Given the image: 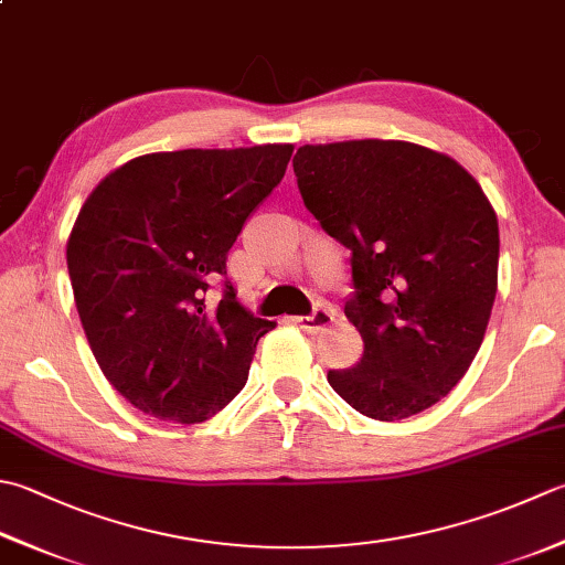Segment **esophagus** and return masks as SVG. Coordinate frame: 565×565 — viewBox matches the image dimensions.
I'll use <instances>...</instances> for the list:
<instances>
[{
  "mask_svg": "<svg viewBox=\"0 0 565 565\" xmlns=\"http://www.w3.org/2000/svg\"><path fill=\"white\" fill-rule=\"evenodd\" d=\"M335 316L338 311L330 303H320L313 308V313L308 316H296L294 323L306 330V333H320V330H326L328 326L335 323Z\"/></svg>",
  "mask_w": 565,
  "mask_h": 565,
  "instance_id": "obj_1",
  "label": "esophagus"
}]
</instances>
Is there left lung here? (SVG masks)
Returning a JSON list of instances; mask_svg holds the SVG:
<instances>
[{
  "mask_svg": "<svg viewBox=\"0 0 565 565\" xmlns=\"http://www.w3.org/2000/svg\"><path fill=\"white\" fill-rule=\"evenodd\" d=\"M294 173L320 227L352 252L345 316L364 352L330 370V386L377 422L426 412L488 330L500 264L488 195L446 153L394 139L306 143Z\"/></svg>",
  "mask_w": 565,
  "mask_h": 565,
  "instance_id": "left-lung-1",
  "label": "left lung"
}]
</instances>
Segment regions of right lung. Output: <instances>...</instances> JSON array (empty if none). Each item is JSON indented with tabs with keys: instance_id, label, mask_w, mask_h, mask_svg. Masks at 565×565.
<instances>
[{
	"instance_id": "obj_1",
	"label": "right lung",
	"mask_w": 565,
	"mask_h": 565,
	"mask_svg": "<svg viewBox=\"0 0 565 565\" xmlns=\"http://www.w3.org/2000/svg\"><path fill=\"white\" fill-rule=\"evenodd\" d=\"M291 153V143L147 153L87 195L65 249L77 316L107 382L139 412L201 424L247 384L274 323L227 279L217 301L207 291Z\"/></svg>"
}]
</instances>
